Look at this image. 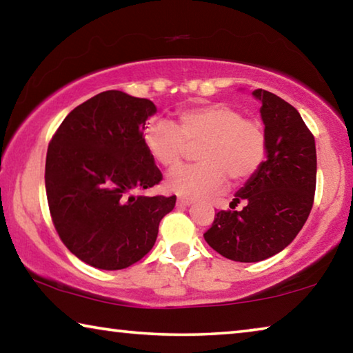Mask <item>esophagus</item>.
Wrapping results in <instances>:
<instances>
[{
    "label": "esophagus",
    "instance_id": "1",
    "mask_svg": "<svg viewBox=\"0 0 353 353\" xmlns=\"http://www.w3.org/2000/svg\"><path fill=\"white\" fill-rule=\"evenodd\" d=\"M191 204H193V199H187V198L177 199V207H190Z\"/></svg>",
    "mask_w": 353,
    "mask_h": 353
}]
</instances>
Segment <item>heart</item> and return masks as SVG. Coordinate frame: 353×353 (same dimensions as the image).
<instances>
[{
  "instance_id": "1",
  "label": "heart",
  "mask_w": 353,
  "mask_h": 353,
  "mask_svg": "<svg viewBox=\"0 0 353 353\" xmlns=\"http://www.w3.org/2000/svg\"><path fill=\"white\" fill-rule=\"evenodd\" d=\"M145 143L152 159L163 168H174L188 152L201 146L202 163L182 166L166 177V188L183 198H199L225 187L227 176L246 181L266 157V134L260 123L244 119L227 104L191 107L179 115L177 126L154 119L145 129Z\"/></svg>"
}]
</instances>
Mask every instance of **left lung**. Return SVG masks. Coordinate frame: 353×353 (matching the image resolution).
Returning <instances> with one entry per match:
<instances>
[{"instance_id": "obj_1", "label": "left lung", "mask_w": 353, "mask_h": 353, "mask_svg": "<svg viewBox=\"0 0 353 353\" xmlns=\"http://www.w3.org/2000/svg\"><path fill=\"white\" fill-rule=\"evenodd\" d=\"M266 134V160L230 202L243 210L218 212L204 238L225 259L255 263L288 246L305 224L316 190V145L294 107L256 88Z\"/></svg>"}]
</instances>
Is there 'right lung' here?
<instances>
[{"instance_id": "obj_1", "label": "right lung", "mask_w": 353, "mask_h": 353, "mask_svg": "<svg viewBox=\"0 0 353 353\" xmlns=\"http://www.w3.org/2000/svg\"><path fill=\"white\" fill-rule=\"evenodd\" d=\"M152 101L107 90L77 105L48 146L46 198L65 246L98 270H124L152 249L176 196H137L162 172L143 130Z\"/></svg>"}]
</instances>
